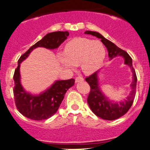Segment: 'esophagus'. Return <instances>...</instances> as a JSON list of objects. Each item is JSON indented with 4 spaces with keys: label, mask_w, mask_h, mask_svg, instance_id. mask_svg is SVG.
<instances>
[{
    "label": "esophagus",
    "mask_w": 150,
    "mask_h": 150,
    "mask_svg": "<svg viewBox=\"0 0 150 150\" xmlns=\"http://www.w3.org/2000/svg\"><path fill=\"white\" fill-rule=\"evenodd\" d=\"M84 81V79L82 76H77L76 78L75 79V81L76 83H79V82H81V81Z\"/></svg>",
    "instance_id": "esophagus-1"
}]
</instances>
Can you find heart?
<instances>
[{
	"label": "heart",
	"instance_id": "1",
	"mask_svg": "<svg viewBox=\"0 0 150 150\" xmlns=\"http://www.w3.org/2000/svg\"><path fill=\"white\" fill-rule=\"evenodd\" d=\"M102 42L86 38H76L67 42L64 54H58L59 61L65 67L73 68L80 64L85 74H89L102 65L105 57Z\"/></svg>",
	"mask_w": 150,
	"mask_h": 150
}]
</instances>
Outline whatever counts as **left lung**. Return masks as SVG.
Masks as SVG:
<instances>
[{
  "label": "left lung",
  "mask_w": 150,
  "mask_h": 150,
  "mask_svg": "<svg viewBox=\"0 0 150 150\" xmlns=\"http://www.w3.org/2000/svg\"><path fill=\"white\" fill-rule=\"evenodd\" d=\"M85 34H91L100 38L101 42L108 49V56L110 59H112L117 56H122L125 60V64L129 66L133 72V81L131 83V92L127 97L126 100L120 103H114L109 100L101 92L98 85V71L85 79V81L90 86V92L87 97V103L91 110L97 116L103 119L108 120L117 119L127 113L133 104L134 99L135 98L137 77L134 69L132 66V58L125 51L120 49L110 40L106 39L99 33L92 32V31H86L85 32Z\"/></svg>",
  "instance_id": "obj_1"
}]
</instances>
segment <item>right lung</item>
<instances>
[{
  "label": "right lung",
  "instance_id": "obj_1",
  "mask_svg": "<svg viewBox=\"0 0 150 150\" xmlns=\"http://www.w3.org/2000/svg\"><path fill=\"white\" fill-rule=\"evenodd\" d=\"M69 32H54L45 35L41 40L32 45L21 56L18 61V67L15 69L13 81V96L16 106L18 112L25 117L35 120H46L54 115L59 108L68 89L74 85V79L56 81L49 89L39 95H32L23 89L21 83V63L26 59L35 48L41 47L47 49L58 48L67 39Z\"/></svg>",
  "mask_w": 150,
  "mask_h": 150
}]
</instances>
